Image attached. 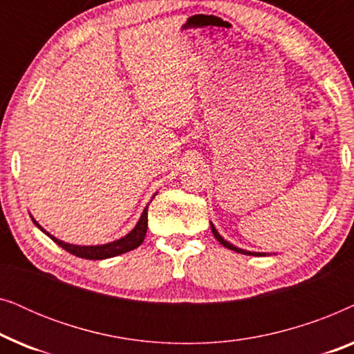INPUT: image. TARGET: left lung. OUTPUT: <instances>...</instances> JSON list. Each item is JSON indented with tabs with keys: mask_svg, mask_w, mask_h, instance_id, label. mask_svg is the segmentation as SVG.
Wrapping results in <instances>:
<instances>
[{
	"mask_svg": "<svg viewBox=\"0 0 354 354\" xmlns=\"http://www.w3.org/2000/svg\"><path fill=\"white\" fill-rule=\"evenodd\" d=\"M211 230H212V234H214V236L217 239V241H219L221 245H224L225 248H229V250H234V251H236V253H241V254H250V256H266V253H253V251H246V250H241V248H236V246H234L232 243H229V241H225L224 239H222V236L219 235V232L216 230V227L211 224Z\"/></svg>",
	"mask_w": 354,
	"mask_h": 354,
	"instance_id": "1",
	"label": "left lung"
}]
</instances>
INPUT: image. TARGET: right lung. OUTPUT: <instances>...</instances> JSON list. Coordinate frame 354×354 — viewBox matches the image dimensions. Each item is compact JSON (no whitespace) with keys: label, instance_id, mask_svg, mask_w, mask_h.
I'll list each match as a JSON object with an SVG mask.
<instances>
[{"label":"right lung","instance_id":"add662e5","mask_svg":"<svg viewBox=\"0 0 354 354\" xmlns=\"http://www.w3.org/2000/svg\"><path fill=\"white\" fill-rule=\"evenodd\" d=\"M33 222H35V221H33ZM35 224H37V222H35ZM37 227L40 230H43L38 224H37ZM147 230H148V206L143 209L142 217H140L137 225H135V229L130 232V234L125 235L124 239L111 241V243H106V245H96V246L71 245V243H66V241H62V240H57L56 236L48 234L46 230H43V232H45V234L50 236V239L55 241V243L59 245L61 248L69 251L71 254L79 256V258H84V259H95L96 261V259L113 258V256L127 253V251H130V250L138 248V246L143 243L145 235H147Z\"/></svg>","mask_w":354,"mask_h":354}]
</instances>
